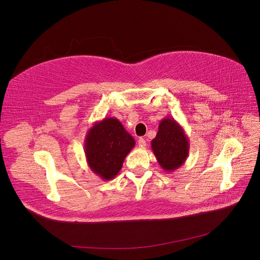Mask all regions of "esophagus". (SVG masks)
<instances>
[{"label": "esophagus", "mask_w": 260, "mask_h": 260, "mask_svg": "<svg viewBox=\"0 0 260 260\" xmlns=\"http://www.w3.org/2000/svg\"><path fill=\"white\" fill-rule=\"evenodd\" d=\"M138 145L141 148H144L146 146V141L143 139V138H139V140H138Z\"/></svg>", "instance_id": "esophagus-1"}]
</instances>
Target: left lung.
I'll list each match as a JSON object with an SVG mask.
<instances>
[{
	"mask_svg": "<svg viewBox=\"0 0 260 260\" xmlns=\"http://www.w3.org/2000/svg\"><path fill=\"white\" fill-rule=\"evenodd\" d=\"M151 149L162 169L171 172L185 163L189 140L177 121L167 117L161 120L158 134L151 141Z\"/></svg>",
	"mask_w": 260,
	"mask_h": 260,
	"instance_id": "left-lung-1",
	"label": "left lung"
}]
</instances>
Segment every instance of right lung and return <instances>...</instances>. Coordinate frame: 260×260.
<instances>
[{
  "label": "right lung",
  "mask_w": 260,
  "mask_h": 260,
  "mask_svg": "<svg viewBox=\"0 0 260 260\" xmlns=\"http://www.w3.org/2000/svg\"><path fill=\"white\" fill-rule=\"evenodd\" d=\"M134 138L117 118L102 119L88 131L84 153L90 169L102 180L114 179L134 148Z\"/></svg>",
  "instance_id": "obj_1"
}]
</instances>
